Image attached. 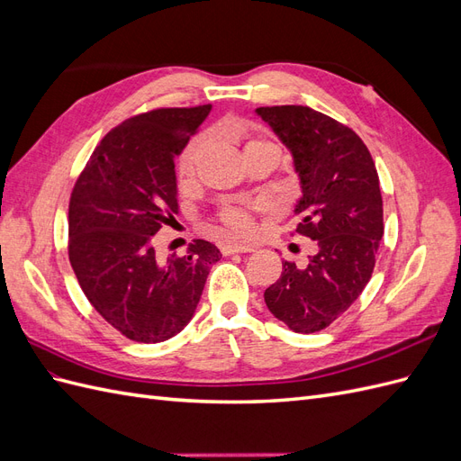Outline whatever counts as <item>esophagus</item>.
I'll list each match as a JSON object with an SVG mask.
<instances>
[{"label": "esophagus", "mask_w": 461, "mask_h": 461, "mask_svg": "<svg viewBox=\"0 0 461 461\" xmlns=\"http://www.w3.org/2000/svg\"><path fill=\"white\" fill-rule=\"evenodd\" d=\"M221 252L225 256H232V254H248V252H254V246H244V244H222L221 246Z\"/></svg>", "instance_id": "34e87169"}]
</instances>
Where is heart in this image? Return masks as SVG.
I'll use <instances>...</instances> for the list:
<instances>
[{
  "label": "heart",
  "mask_w": 461,
  "mask_h": 461,
  "mask_svg": "<svg viewBox=\"0 0 461 461\" xmlns=\"http://www.w3.org/2000/svg\"><path fill=\"white\" fill-rule=\"evenodd\" d=\"M234 132L239 134V138L242 140V151L244 158L254 156L258 151H265V149H275L278 151L276 142H273L271 138L246 131V129H234ZM205 148V138L196 136L183 148L180 156L176 159V178L180 183H186L194 176V171H196V163L200 153ZM259 209V203H225L219 212H217V221L225 227L230 234L240 236V239H246L254 232V221H252V213Z\"/></svg>",
  "instance_id": "b5f03b06"
}]
</instances>
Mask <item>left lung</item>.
Masks as SVG:
<instances>
[{
	"instance_id": "8db88e82",
	"label": "left lung",
	"mask_w": 461,
	"mask_h": 461,
	"mask_svg": "<svg viewBox=\"0 0 461 461\" xmlns=\"http://www.w3.org/2000/svg\"><path fill=\"white\" fill-rule=\"evenodd\" d=\"M290 148L303 196L296 234L315 240L303 267L283 263L265 290L269 312L294 332H317L364 292L384 232L379 175L364 140L346 124L305 105L258 107Z\"/></svg>"
}]
</instances>
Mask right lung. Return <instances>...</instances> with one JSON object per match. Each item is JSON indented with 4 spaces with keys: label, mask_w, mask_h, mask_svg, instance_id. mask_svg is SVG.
I'll use <instances>...</instances> for the list:
<instances>
[{
    "label": "right lung",
    "mask_w": 461,
    "mask_h": 461,
    "mask_svg": "<svg viewBox=\"0 0 461 461\" xmlns=\"http://www.w3.org/2000/svg\"><path fill=\"white\" fill-rule=\"evenodd\" d=\"M212 105L158 107L111 129L78 175L68 202V261L94 310L122 337L161 342L192 319L215 244L159 259L153 236L176 213L175 158Z\"/></svg>",
    "instance_id": "1"
}]
</instances>
